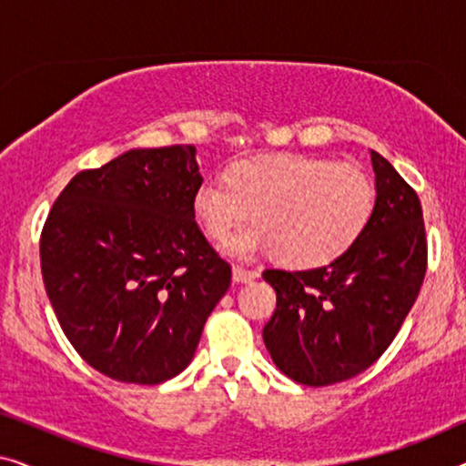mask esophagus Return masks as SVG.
Masks as SVG:
<instances>
[{
    "label": "esophagus",
    "mask_w": 466,
    "mask_h": 466,
    "mask_svg": "<svg viewBox=\"0 0 466 466\" xmlns=\"http://www.w3.org/2000/svg\"><path fill=\"white\" fill-rule=\"evenodd\" d=\"M258 276H260L258 269H246V267H239V265L233 267V282L246 284V282H252V279H257Z\"/></svg>",
    "instance_id": "esophagus-1"
}]
</instances>
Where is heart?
<instances>
[{
  "mask_svg": "<svg viewBox=\"0 0 466 466\" xmlns=\"http://www.w3.org/2000/svg\"><path fill=\"white\" fill-rule=\"evenodd\" d=\"M375 184L367 171L327 157L284 155L244 158L227 176L197 187L193 209L214 241H227L254 209L257 227L228 241V250L250 257L273 248L290 267L327 265L354 246L375 209Z\"/></svg>",
  "mask_w": 466,
  "mask_h": 466,
  "instance_id": "b5f03b06",
  "label": "heart"
}]
</instances>
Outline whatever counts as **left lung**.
I'll use <instances>...</instances> for the list:
<instances>
[{
  "label": "left lung",
  "instance_id": "8db88e82",
  "mask_svg": "<svg viewBox=\"0 0 466 466\" xmlns=\"http://www.w3.org/2000/svg\"><path fill=\"white\" fill-rule=\"evenodd\" d=\"M371 163L378 197L354 246L316 269L263 273L278 297L265 346L297 384L330 386L371 367L424 282L426 231L416 190L375 150Z\"/></svg>",
  "mask_w": 466,
  "mask_h": 466
}]
</instances>
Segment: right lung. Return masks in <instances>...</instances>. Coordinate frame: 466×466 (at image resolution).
<instances>
[{
    "label": "right lung",
    "instance_id": "obj_1",
    "mask_svg": "<svg viewBox=\"0 0 466 466\" xmlns=\"http://www.w3.org/2000/svg\"><path fill=\"white\" fill-rule=\"evenodd\" d=\"M195 146L125 152L76 174L40 239L42 278L69 343L127 384H161L193 360L231 286L195 222Z\"/></svg>",
    "mask_w": 466,
    "mask_h": 466
}]
</instances>
